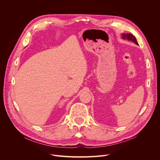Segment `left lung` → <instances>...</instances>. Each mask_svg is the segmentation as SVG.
Instances as JSON below:
<instances>
[{"label": "left lung", "mask_w": 160, "mask_h": 160, "mask_svg": "<svg viewBox=\"0 0 160 160\" xmlns=\"http://www.w3.org/2000/svg\"><path fill=\"white\" fill-rule=\"evenodd\" d=\"M121 38L124 40H128L129 41H132L133 42H134L137 45H139L138 42H137V40H136L135 36H133L132 34H130V33H122L121 34Z\"/></svg>", "instance_id": "obj_1"}]
</instances>
